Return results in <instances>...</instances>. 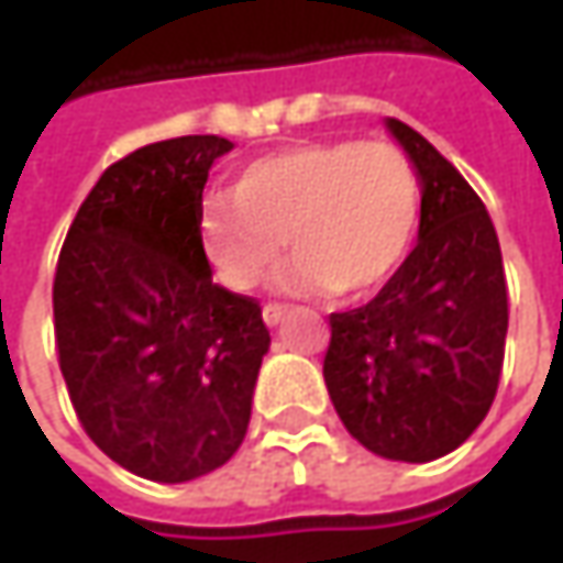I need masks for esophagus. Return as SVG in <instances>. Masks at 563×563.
<instances>
[{
    "mask_svg": "<svg viewBox=\"0 0 563 563\" xmlns=\"http://www.w3.org/2000/svg\"><path fill=\"white\" fill-rule=\"evenodd\" d=\"M285 313H288V307H285V303H266V307H263V319H266V325H278V322L285 319Z\"/></svg>",
    "mask_w": 563,
    "mask_h": 563,
    "instance_id": "1",
    "label": "esophagus"
}]
</instances>
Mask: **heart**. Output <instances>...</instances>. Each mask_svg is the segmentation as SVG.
I'll list each match as a JSON object with an SVG mask.
<instances>
[{"instance_id":"1","label":"heart","mask_w":563,"mask_h":563,"mask_svg":"<svg viewBox=\"0 0 563 563\" xmlns=\"http://www.w3.org/2000/svg\"><path fill=\"white\" fill-rule=\"evenodd\" d=\"M420 168L388 141H303L247 163L228 194L209 197L203 241L228 288H256L278 263L285 238L297 250L282 272L291 291H335L344 300L382 288L420 228Z\"/></svg>"}]
</instances>
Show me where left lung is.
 Instances as JSON below:
<instances>
[{
	"label": "left lung",
	"instance_id": "left-lung-1",
	"mask_svg": "<svg viewBox=\"0 0 563 563\" xmlns=\"http://www.w3.org/2000/svg\"><path fill=\"white\" fill-rule=\"evenodd\" d=\"M388 128L420 168V241L369 303L329 316L322 376L363 448L426 464L486 420L505 363L508 282L479 194L410 124Z\"/></svg>",
	"mask_w": 563,
	"mask_h": 563
}]
</instances>
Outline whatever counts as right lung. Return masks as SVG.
Instances as JSON below:
<instances>
[{"label":"right lung","instance_id":"1","mask_svg":"<svg viewBox=\"0 0 563 563\" xmlns=\"http://www.w3.org/2000/svg\"><path fill=\"white\" fill-rule=\"evenodd\" d=\"M231 146L190 134L109 165L55 266V351L77 420L153 483L231 461L269 351L260 300L212 285L200 234L209 165Z\"/></svg>","mask_w":563,"mask_h":563}]
</instances>
